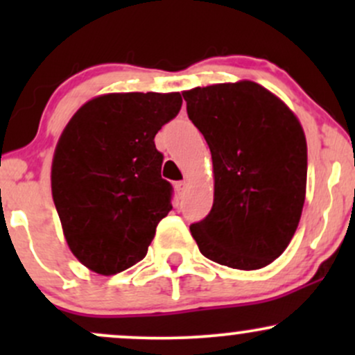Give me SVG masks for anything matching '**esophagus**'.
Returning a JSON list of instances; mask_svg holds the SVG:
<instances>
[{
	"label": "esophagus",
	"instance_id": "34e87169",
	"mask_svg": "<svg viewBox=\"0 0 355 355\" xmlns=\"http://www.w3.org/2000/svg\"><path fill=\"white\" fill-rule=\"evenodd\" d=\"M187 187H189V183H187V182H177V183H175V190H177L178 191V193H183V191H185L187 190Z\"/></svg>",
	"mask_w": 355,
	"mask_h": 355
}]
</instances>
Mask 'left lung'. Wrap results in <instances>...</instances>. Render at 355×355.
<instances>
[{
  "instance_id": "left-lung-1",
  "label": "left lung",
  "mask_w": 355,
  "mask_h": 355,
  "mask_svg": "<svg viewBox=\"0 0 355 355\" xmlns=\"http://www.w3.org/2000/svg\"><path fill=\"white\" fill-rule=\"evenodd\" d=\"M214 162L210 214L190 232L202 255L255 270L291 243L307 183L304 130L282 100L254 81L183 92Z\"/></svg>"
}]
</instances>
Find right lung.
<instances>
[{"label":"right lung","instance_id":"obj_1","mask_svg":"<svg viewBox=\"0 0 355 355\" xmlns=\"http://www.w3.org/2000/svg\"><path fill=\"white\" fill-rule=\"evenodd\" d=\"M180 108V93H110L85 103L61 133L53 202L68 247L89 270L113 275L140 262L172 210L153 138Z\"/></svg>","mask_w":355,"mask_h":355}]
</instances>
